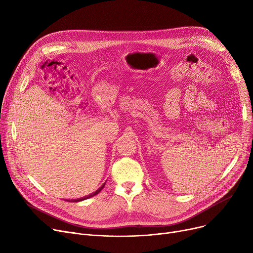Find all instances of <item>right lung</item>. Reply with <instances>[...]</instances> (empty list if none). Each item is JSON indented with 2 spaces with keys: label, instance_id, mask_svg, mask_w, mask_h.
Wrapping results in <instances>:
<instances>
[{
  "label": "right lung",
  "instance_id": "obj_1",
  "mask_svg": "<svg viewBox=\"0 0 253 253\" xmlns=\"http://www.w3.org/2000/svg\"><path fill=\"white\" fill-rule=\"evenodd\" d=\"M104 184L105 183H103L101 187L97 190V191H95L94 193H92V194H90V195H88V196H86V197H83V198H79V199H75V200H71L72 202H80V201H83V200H86V199H88V198H91V197H93V196H95V195H97L102 189H103V187H104Z\"/></svg>",
  "mask_w": 253,
  "mask_h": 253
}]
</instances>
